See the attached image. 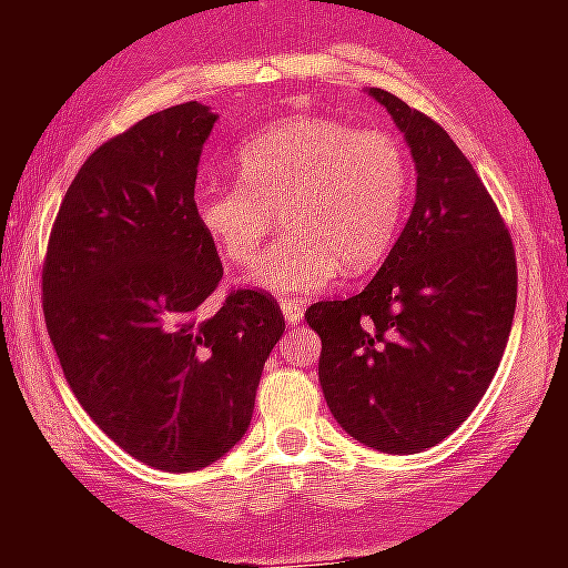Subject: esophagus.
I'll use <instances>...</instances> for the list:
<instances>
[{
  "mask_svg": "<svg viewBox=\"0 0 568 568\" xmlns=\"http://www.w3.org/2000/svg\"><path fill=\"white\" fill-rule=\"evenodd\" d=\"M281 313H284V321L295 327V324H301V318H304V304L295 298H284L281 301Z\"/></svg>",
  "mask_w": 568,
  "mask_h": 568,
  "instance_id": "34e87169",
  "label": "esophagus"
}]
</instances>
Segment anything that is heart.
<instances>
[{
  "label": "heart",
  "mask_w": 568,
  "mask_h": 568,
  "mask_svg": "<svg viewBox=\"0 0 568 568\" xmlns=\"http://www.w3.org/2000/svg\"><path fill=\"white\" fill-rule=\"evenodd\" d=\"M239 182H202L193 219L233 267L255 258L278 215L284 239L247 281L273 295L318 293L344 270H375L398 241L413 195V162L386 130L293 115L244 139Z\"/></svg>",
  "instance_id": "heart-1"
}]
</instances>
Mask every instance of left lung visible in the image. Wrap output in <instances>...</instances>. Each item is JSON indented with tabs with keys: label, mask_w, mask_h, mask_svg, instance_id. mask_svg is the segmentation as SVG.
Returning <instances> with one entry per match:
<instances>
[{
	"label": "left lung",
	"mask_w": 568,
	"mask_h": 568,
	"mask_svg": "<svg viewBox=\"0 0 568 568\" xmlns=\"http://www.w3.org/2000/svg\"><path fill=\"white\" fill-rule=\"evenodd\" d=\"M418 170L415 207L358 295L318 301V381L333 418L378 453L413 455L453 435L484 398L509 341L518 264L484 182L438 122L369 88Z\"/></svg>",
	"instance_id": "1"
}]
</instances>
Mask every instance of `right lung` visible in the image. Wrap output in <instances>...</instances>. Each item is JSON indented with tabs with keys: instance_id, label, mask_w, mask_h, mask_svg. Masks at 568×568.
I'll return each mask as SVG.
<instances>
[{
	"instance_id": "add662e5",
	"label": "right lung",
	"mask_w": 568,
	"mask_h": 568,
	"mask_svg": "<svg viewBox=\"0 0 568 568\" xmlns=\"http://www.w3.org/2000/svg\"><path fill=\"white\" fill-rule=\"evenodd\" d=\"M219 115L199 102L104 142L50 230L42 307L70 389L142 464L195 471L253 418L264 361L284 333L273 295L230 290L193 219L199 159Z\"/></svg>"
}]
</instances>
